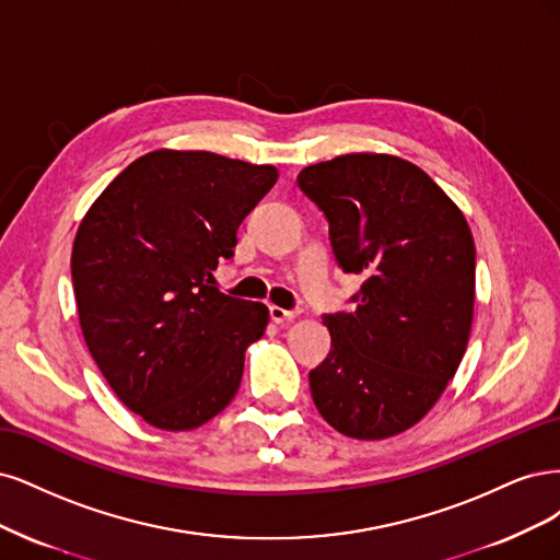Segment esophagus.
Masks as SVG:
<instances>
[{"mask_svg":"<svg viewBox=\"0 0 560 560\" xmlns=\"http://www.w3.org/2000/svg\"><path fill=\"white\" fill-rule=\"evenodd\" d=\"M298 310H281V306H277V304H272L269 306V318H272L275 323H288V320H293V318H298Z\"/></svg>","mask_w":560,"mask_h":560,"instance_id":"obj_1","label":"esophagus"}]
</instances>
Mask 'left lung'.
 <instances>
[{
  "label": "left lung",
  "mask_w": 560,
  "mask_h": 560,
  "mask_svg": "<svg viewBox=\"0 0 560 560\" xmlns=\"http://www.w3.org/2000/svg\"><path fill=\"white\" fill-rule=\"evenodd\" d=\"M332 254L363 275L355 310L323 316L332 347L310 372L341 435L386 440L419 423L454 378L475 314V240L463 211L411 162L349 153L304 167Z\"/></svg>",
  "instance_id": "1"
}]
</instances>
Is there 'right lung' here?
<instances>
[{"label": "right lung", "instance_id": "obj_1", "mask_svg": "<svg viewBox=\"0 0 560 560\" xmlns=\"http://www.w3.org/2000/svg\"><path fill=\"white\" fill-rule=\"evenodd\" d=\"M277 178L272 165L160 149L125 167L83 215L71 248L83 339L147 423L192 430L237 393L269 312L221 293L213 269L234 256L237 228Z\"/></svg>", "mask_w": 560, "mask_h": 560}]
</instances>
